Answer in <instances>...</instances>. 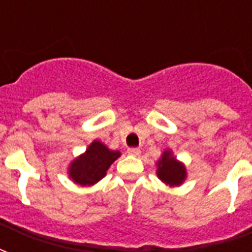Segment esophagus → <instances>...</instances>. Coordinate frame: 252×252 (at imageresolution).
<instances>
[{"mask_svg":"<svg viewBox=\"0 0 252 252\" xmlns=\"http://www.w3.org/2000/svg\"><path fill=\"white\" fill-rule=\"evenodd\" d=\"M126 153L130 154V156H134V157H137V156H140V153H141V150L138 149V148H129V149L126 150Z\"/></svg>","mask_w":252,"mask_h":252,"instance_id":"obj_1","label":"esophagus"}]
</instances>
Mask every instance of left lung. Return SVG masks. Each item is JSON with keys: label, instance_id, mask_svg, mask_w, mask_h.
Returning a JSON list of instances; mask_svg holds the SVG:
<instances>
[{"label": "left lung", "instance_id": "8db88e82", "mask_svg": "<svg viewBox=\"0 0 252 252\" xmlns=\"http://www.w3.org/2000/svg\"><path fill=\"white\" fill-rule=\"evenodd\" d=\"M158 178L170 186H179L186 178V168L171 156V152H165L162 159L157 163Z\"/></svg>", "mask_w": 252, "mask_h": 252}]
</instances>
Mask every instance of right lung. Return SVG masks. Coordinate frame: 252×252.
<instances>
[{
	"label": "right lung",
	"instance_id": "add662e5",
	"mask_svg": "<svg viewBox=\"0 0 252 252\" xmlns=\"http://www.w3.org/2000/svg\"><path fill=\"white\" fill-rule=\"evenodd\" d=\"M119 157V152L110 150L102 142L94 141L86 153L72 162L69 167V176L81 186H91L106 175L108 167Z\"/></svg>",
	"mask_w": 252,
	"mask_h": 252
}]
</instances>
